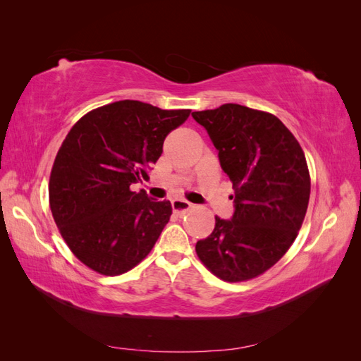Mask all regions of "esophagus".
<instances>
[{
  "label": "esophagus",
  "instance_id": "34e87169",
  "mask_svg": "<svg viewBox=\"0 0 361 361\" xmlns=\"http://www.w3.org/2000/svg\"><path fill=\"white\" fill-rule=\"evenodd\" d=\"M171 207H173L174 214L182 215V214L187 212L190 207H192V204L187 200H183V199H174V200H171Z\"/></svg>",
  "mask_w": 361,
  "mask_h": 361
}]
</instances>
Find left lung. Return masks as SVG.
I'll return each instance as SVG.
<instances>
[{
    "label": "left lung",
    "mask_w": 361,
    "mask_h": 361,
    "mask_svg": "<svg viewBox=\"0 0 361 361\" xmlns=\"http://www.w3.org/2000/svg\"><path fill=\"white\" fill-rule=\"evenodd\" d=\"M233 183V215L215 216L214 232L195 244L224 281L260 276L285 256L307 211L310 176L297 138L269 113L238 104L194 111Z\"/></svg>",
    "instance_id": "8db88e82"
}]
</instances>
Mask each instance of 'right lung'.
<instances>
[{
	"label": "right lung",
	"instance_id": "right-lung-1",
	"mask_svg": "<svg viewBox=\"0 0 361 361\" xmlns=\"http://www.w3.org/2000/svg\"><path fill=\"white\" fill-rule=\"evenodd\" d=\"M191 110H161L118 101L85 114L64 138L49 179L51 212L84 265L118 276L143 260L170 220L157 202L130 185L147 180L164 140Z\"/></svg>",
	"mask_w": 361,
	"mask_h": 361
}]
</instances>
